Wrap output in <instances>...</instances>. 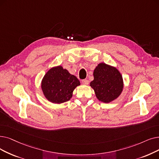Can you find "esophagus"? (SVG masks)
Returning <instances> with one entry per match:
<instances>
[{"label":"esophagus","mask_w":159,"mask_h":159,"mask_svg":"<svg viewBox=\"0 0 159 159\" xmlns=\"http://www.w3.org/2000/svg\"><path fill=\"white\" fill-rule=\"evenodd\" d=\"M82 84H84V85H88V83H89V81L86 79H84V80H82Z\"/></svg>","instance_id":"obj_1"}]
</instances>
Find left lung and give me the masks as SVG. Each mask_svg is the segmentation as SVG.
<instances>
[{"label": "left lung", "instance_id": "1", "mask_svg": "<svg viewBox=\"0 0 159 159\" xmlns=\"http://www.w3.org/2000/svg\"><path fill=\"white\" fill-rule=\"evenodd\" d=\"M90 86L100 101L108 103L120 95L123 88V77L115 67L100 63L93 71Z\"/></svg>", "mask_w": 159, "mask_h": 159}]
</instances>
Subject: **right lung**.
Segmentation results:
<instances>
[{
  "mask_svg": "<svg viewBox=\"0 0 159 159\" xmlns=\"http://www.w3.org/2000/svg\"><path fill=\"white\" fill-rule=\"evenodd\" d=\"M80 84L79 79L61 66L48 71L41 81V89L45 98L60 104L70 100L75 88Z\"/></svg>",
  "mask_w": 159,
  "mask_h": 159,
  "instance_id": "right-lung-1",
  "label": "right lung"
}]
</instances>
